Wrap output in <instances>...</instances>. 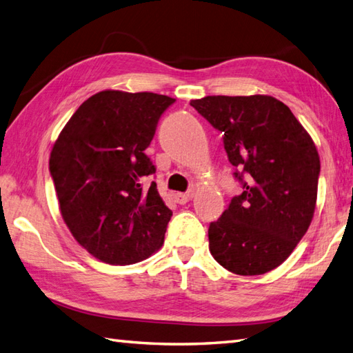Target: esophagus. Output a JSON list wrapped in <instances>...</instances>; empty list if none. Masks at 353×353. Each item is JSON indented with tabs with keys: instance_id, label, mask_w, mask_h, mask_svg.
<instances>
[{
	"instance_id": "obj_1",
	"label": "esophagus",
	"mask_w": 353,
	"mask_h": 353,
	"mask_svg": "<svg viewBox=\"0 0 353 353\" xmlns=\"http://www.w3.org/2000/svg\"><path fill=\"white\" fill-rule=\"evenodd\" d=\"M193 198V192L190 190V192H185V193H174V199H175V202L176 203H185V202H189L190 199Z\"/></svg>"
}]
</instances>
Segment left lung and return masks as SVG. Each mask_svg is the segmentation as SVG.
<instances>
[{"mask_svg": "<svg viewBox=\"0 0 353 353\" xmlns=\"http://www.w3.org/2000/svg\"><path fill=\"white\" fill-rule=\"evenodd\" d=\"M223 132L243 192L210 223V252L226 270L263 275L305 236L317 201L320 159L292 110L273 97H205L190 103Z\"/></svg>", "mask_w": 353, "mask_h": 353, "instance_id": "1", "label": "left lung"}]
</instances>
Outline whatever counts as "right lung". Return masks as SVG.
<instances>
[{"instance_id":"obj_1","label":"right lung","mask_w":353,"mask_h":353,"mask_svg":"<svg viewBox=\"0 0 353 353\" xmlns=\"http://www.w3.org/2000/svg\"><path fill=\"white\" fill-rule=\"evenodd\" d=\"M174 98L103 90L85 99L52 146L50 172L65 223L98 260L127 265L164 241L172 211L145 150Z\"/></svg>"}]
</instances>
